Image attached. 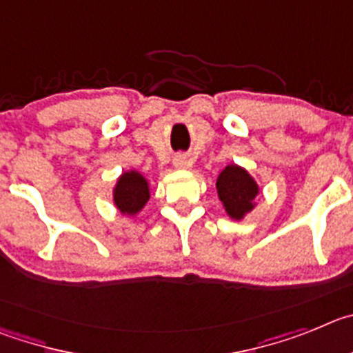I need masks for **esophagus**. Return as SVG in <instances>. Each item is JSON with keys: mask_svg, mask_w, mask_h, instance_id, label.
<instances>
[{"mask_svg": "<svg viewBox=\"0 0 353 353\" xmlns=\"http://www.w3.org/2000/svg\"><path fill=\"white\" fill-rule=\"evenodd\" d=\"M186 165H188V158L184 157V154H176L174 157V167L176 169H184Z\"/></svg>", "mask_w": 353, "mask_h": 353, "instance_id": "34e87169", "label": "esophagus"}]
</instances>
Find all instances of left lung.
<instances>
[{
    "instance_id": "1",
    "label": "left lung",
    "mask_w": 353,
    "mask_h": 353,
    "mask_svg": "<svg viewBox=\"0 0 353 353\" xmlns=\"http://www.w3.org/2000/svg\"><path fill=\"white\" fill-rule=\"evenodd\" d=\"M216 190L225 211L232 220H243L255 208L259 184L246 169L239 165H227L216 179Z\"/></svg>"
}]
</instances>
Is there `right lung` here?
Segmentation results:
<instances>
[{
    "label": "right lung",
    "instance_id": "right-lung-1",
    "mask_svg": "<svg viewBox=\"0 0 353 353\" xmlns=\"http://www.w3.org/2000/svg\"><path fill=\"white\" fill-rule=\"evenodd\" d=\"M114 205L121 214L135 216L142 211L149 200V183L137 170L123 172L114 186Z\"/></svg>",
    "mask_w": 353,
    "mask_h": 353
}]
</instances>
